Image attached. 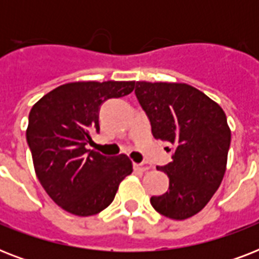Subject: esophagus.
I'll use <instances>...</instances> for the list:
<instances>
[{
  "label": "esophagus",
  "mask_w": 259,
  "mask_h": 259,
  "mask_svg": "<svg viewBox=\"0 0 259 259\" xmlns=\"http://www.w3.org/2000/svg\"><path fill=\"white\" fill-rule=\"evenodd\" d=\"M134 168L138 170H141V172H146V170H149L152 166L148 165L146 162H142V164H134Z\"/></svg>",
  "instance_id": "34e87169"
}]
</instances>
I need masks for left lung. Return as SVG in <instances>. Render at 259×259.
<instances>
[{"instance_id":"left-lung-1","label":"left lung","mask_w":259,"mask_h":259,"mask_svg":"<svg viewBox=\"0 0 259 259\" xmlns=\"http://www.w3.org/2000/svg\"><path fill=\"white\" fill-rule=\"evenodd\" d=\"M136 95L156 138L176 146L172 161L158 166L169 189L150 203L164 217L196 215L219 188L227 166L231 130L221 106L187 83L137 82Z\"/></svg>"}]
</instances>
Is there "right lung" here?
<instances>
[{
	"mask_svg": "<svg viewBox=\"0 0 259 259\" xmlns=\"http://www.w3.org/2000/svg\"><path fill=\"white\" fill-rule=\"evenodd\" d=\"M134 86L133 80L66 83L46 94L30 110L26 141L34 172L51 199L67 212L99 213L133 172L126 154L106 157L86 145L99 132L101 103L127 95Z\"/></svg>",
	"mask_w": 259,
	"mask_h": 259,
	"instance_id": "obj_1",
	"label": "right lung"
}]
</instances>
